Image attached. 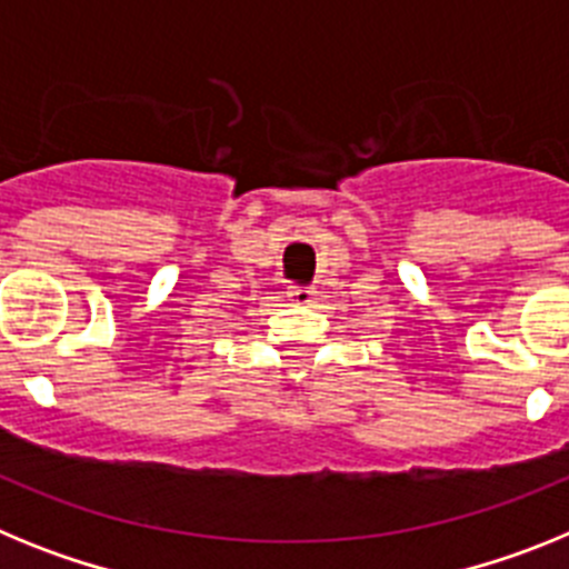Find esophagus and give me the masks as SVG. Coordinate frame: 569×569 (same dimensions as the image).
Instances as JSON below:
<instances>
[{
	"instance_id": "1",
	"label": "esophagus",
	"mask_w": 569,
	"mask_h": 569,
	"mask_svg": "<svg viewBox=\"0 0 569 569\" xmlns=\"http://www.w3.org/2000/svg\"><path fill=\"white\" fill-rule=\"evenodd\" d=\"M288 296H290V301H293V305H310V301H313V296H316V290L313 288H299V284H293V288L288 290Z\"/></svg>"
}]
</instances>
